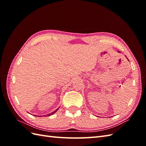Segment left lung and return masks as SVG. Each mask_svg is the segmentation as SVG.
I'll return each mask as SVG.
<instances>
[{
    "label": "left lung",
    "instance_id": "1",
    "mask_svg": "<svg viewBox=\"0 0 146 146\" xmlns=\"http://www.w3.org/2000/svg\"><path fill=\"white\" fill-rule=\"evenodd\" d=\"M118 52H119V53H121V52H119V51H118ZM125 56H126V55H125ZM126 58H127V56H126ZM127 60H129V59H128V58H127Z\"/></svg>",
    "mask_w": 146,
    "mask_h": 146
}]
</instances>
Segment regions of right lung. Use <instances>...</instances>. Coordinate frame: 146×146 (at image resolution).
Returning a JSON list of instances; mask_svg holds the SVG:
<instances>
[{
    "label": "right lung",
    "mask_w": 146,
    "mask_h": 146,
    "mask_svg": "<svg viewBox=\"0 0 146 146\" xmlns=\"http://www.w3.org/2000/svg\"><path fill=\"white\" fill-rule=\"evenodd\" d=\"M58 108H57L55 111H53V112H52V113H49V114H47V115H43V116H38V117H42V116H51V115H52V114H54V113H55V112H56L57 111V110H58ZM33 116H36V115H33Z\"/></svg>",
    "instance_id": "obj_1"
}]
</instances>
